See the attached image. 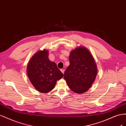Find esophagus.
Segmentation results:
<instances>
[{"label":"esophagus","mask_w":126,"mask_h":126,"mask_svg":"<svg viewBox=\"0 0 126 126\" xmlns=\"http://www.w3.org/2000/svg\"><path fill=\"white\" fill-rule=\"evenodd\" d=\"M64 71H65V70H64V69H61V71L62 72L63 74H64Z\"/></svg>","instance_id":"obj_1"}]
</instances>
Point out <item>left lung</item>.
<instances>
[{"label": "left lung", "mask_w": 126, "mask_h": 126, "mask_svg": "<svg viewBox=\"0 0 126 126\" xmlns=\"http://www.w3.org/2000/svg\"><path fill=\"white\" fill-rule=\"evenodd\" d=\"M69 61L64 79L72 91L82 94L88 90L96 78L95 62L89 50L82 46L71 52Z\"/></svg>", "instance_id": "1"}]
</instances>
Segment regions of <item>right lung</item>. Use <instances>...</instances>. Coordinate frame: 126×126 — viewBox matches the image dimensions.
Segmentation results:
<instances>
[{"instance_id":"obj_1","label":"right lung","mask_w":126,"mask_h":126,"mask_svg":"<svg viewBox=\"0 0 126 126\" xmlns=\"http://www.w3.org/2000/svg\"><path fill=\"white\" fill-rule=\"evenodd\" d=\"M27 73L34 88L44 93L51 91L56 81L63 77L56 64L49 60L46 49L39 51L32 56L27 65Z\"/></svg>"}]
</instances>
